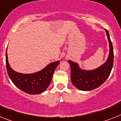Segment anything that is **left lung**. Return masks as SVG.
<instances>
[{"label": "left lung", "mask_w": 121, "mask_h": 121, "mask_svg": "<svg viewBox=\"0 0 121 121\" xmlns=\"http://www.w3.org/2000/svg\"><path fill=\"white\" fill-rule=\"evenodd\" d=\"M109 43V54L103 65L93 70H83L80 69L77 64L69 60L71 69L72 84L80 90L89 91L95 89L105 82L111 73L114 62V52L112 42L108 31L106 30Z\"/></svg>", "instance_id": "8db88e82"}]
</instances>
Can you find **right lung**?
Returning a JSON list of instances; mask_svg holds the SVG:
<instances>
[{"label":"right lung","instance_id":"add662e5","mask_svg":"<svg viewBox=\"0 0 121 121\" xmlns=\"http://www.w3.org/2000/svg\"><path fill=\"white\" fill-rule=\"evenodd\" d=\"M5 60L8 75L13 84L23 91L30 95L39 94L46 90L51 82L54 72L60 62L51 63L36 73L24 74L14 71L10 67L7 52Z\"/></svg>","mask_w":121,"mask_h":121}]
</instances>
